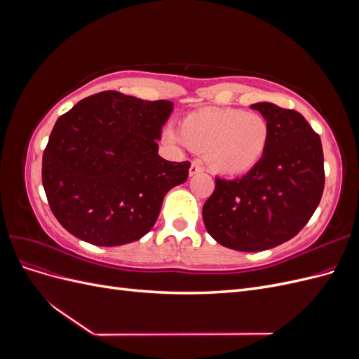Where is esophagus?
I'll list each match as a JSON object with an SVG mask.
<instances>
[{"mask_svg":"<svg viewBox=\"0 0 359 359\" xmlns=\"http://www.w3.org/2000/svg\"><path fill=\"white\" fill-rule=\"evenodd\" d=\"M201 172H202V168L198 165V163H191V166H190V169H189L190 177L198 175V173H201Z\"/></svg>","mask_w":359,"mask_h":359,"instance_id":"1","label":"esophagus"}]
</instances>
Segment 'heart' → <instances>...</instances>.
Returning a JSON list of instances; mask_svg holds the SVG:
<instances>
[{"label": "heart", "instance_id": "heart-1", "mask_svg": "<svg viewBox=\"0 0 359 359\" xmlns=\"http://www.w3.org/2000/svg\"><path fill=\"white\" fill-rule=\"evenodd\" d=\"M166 136L172 144L203 154L217 175L240 177L264 158L271 127L259 114L236 107H214L189 114L181 121L180 135L168 130Z\"/></svg>", "mask_w": 359, "mask_h": 359}]
</instances>
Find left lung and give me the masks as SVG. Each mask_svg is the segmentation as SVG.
<instances>
[{
	"mask_svg": "<svg viewBox=\"0 0 359 359\" xmlns=\"http://www.w3.org/2000/svg\"><path fill=\"white\" fill-rule=\"evenodd\" d=\"M252 107L271 127L266 153L241 178H215V190L202 208L208 233L240 252L289 241L316 211L325 186L322 142L307 119L268 102Z\"/></svg>",
	"mask_w": 359,
	"mask_h": 359,
	"instance_id": "1",
	"label": "left lung"
}]
</instances>
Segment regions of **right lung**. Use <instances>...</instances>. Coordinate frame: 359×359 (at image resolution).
<instances>
[{
    "instance_id": "1",
    "label": "right lung",
    "mask_w": 359,
    "mask_h": 359,
    "mask_svg": "<svg viewBox=\"0 0 359 359\" xmlns=\"http://www.w3.org/2000/svg\"><path fill=\"white\" fill-rule=\"evenodd\" d=\"M172 111L168 100L103 91L58 118L41 180L64 229L102 247L137 241L153 229L166 193L189 177V161L158 156Z\"/></svg>"
}]
</instances>
